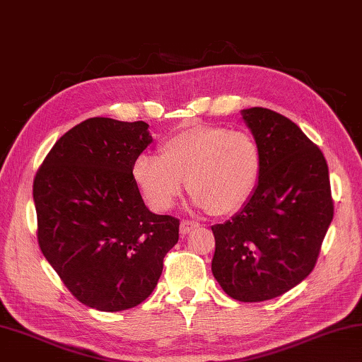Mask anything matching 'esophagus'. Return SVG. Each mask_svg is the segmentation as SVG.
I'll return each mask as SVG.
<instances>
[{"label": "esophagus", "instance_id": "esophagus-1", "mask_svg": "<svg viewBox=\"0 0 362 362\" xmlns=\"http://www.w3.org/2000/svg\"><path fill=\"white\" fill-rule=\"evenodd\" d=\"M198 226V223L196 221H193V220H183L182 223H180V234L182 235H185V234H188L189 231H193V229Z\"/></svg>", "mask_w": 362, "mask_h": 362}]
</instances>
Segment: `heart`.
Here are the masks:
<instances>
[{
  "mask_svg": "<svg viewBox=\"0 0 362 362\" xmlns=\"http://www.w3.org/2000/svg\"><path fill=\"white\" fill-rule=\"evenodd\" d=\"M160 152L141 153L131 169L144 199L158 212L174 206L185 179L194 202L214 215L238 212L258 187L262 153L247 131L192 124L169 134Z\"/></svg>",
  "mask_w": 362,
  "mask_h": 362,
  "instance_id": "heart-1",
  "label": "heart"
}]
</instances>
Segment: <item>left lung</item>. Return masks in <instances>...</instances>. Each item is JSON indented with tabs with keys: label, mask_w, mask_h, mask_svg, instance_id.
I'll return each mask as SVG.
<instances>
[{
	"label": "left lung",
	"mask_w": 362,
	"mask_h": 362,
	"mask_svg": "<svg viewBox=\"0 0 362 362\" xmlns=\"http://www.w3.org/2000/svg\"><path fill=\"white\" fill-rule=\"evenodd\" d=\"M242 117L259 144L261 177L240 212L212 226V272L233 299L261 302L313 271L334 201L325 155L298 124L264 107Z\"/></svg>",
	"instance_id": "obj_1"
}]
</instances>
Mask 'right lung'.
<instances>
[{"label":"right lung","mask_w":362,"mask_h":362,"mask_svg":"<svg viewBox=\"0 0 362 362\" xmlns=\"http://www.w3.org/2000/svg\"><path fill=\"white\" fill-rule=\"evenodd\" d=\"M147 128L88 118L55 142L33 182L41 252L71 294L101 312L146 300L179 240V218L150 212L133 179Z\"/></svg>","instance_id":"add662e5"}]
</instances>
